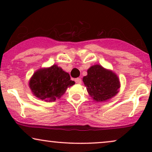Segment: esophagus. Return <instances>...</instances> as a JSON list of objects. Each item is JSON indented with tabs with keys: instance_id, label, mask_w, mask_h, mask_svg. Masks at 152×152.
<instances>
[{
	"instance_id": "1",
	"label": "esophagus",
	"mask_w": 152,
	"mask_h": 152,
	"mask_svg": "<svg viewBox=\"0 0 152 152\" xmlns=\"http://www.w3.org/2000/svg\"><path fill=\"white\" fill-rule=\"evenodd\" d=\"M75 82H76V83H78V84H81V82H82L81 78H76V79H75Z\"/></svg>"
}]
</instances>
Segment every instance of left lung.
Here are the masks:
<instances>
[{
  "label": "left lung",
  "mask_w": 152,
  "mask_h": 152,
  "mask_svg": "<svg viewBox=\"0 0 152 152\" xmlns=\"http://www.w3.org/2000/svg\"><path fill=\"white\" fill-rule=\"evenodd\" d=\"M83 81L89 95L96 102H105L118 92L120 82L112 71L107 70L100 65L91 66Z\"/></svg>",
  "instance_id": "1"
}]
</instances>
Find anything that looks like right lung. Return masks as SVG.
Instances as JSON below:
<instances>
[{"instance_id": "obj_1", "label": "right lung", "mask_w": 152, "mask_h": 152, "mask_svg": "<svg viewBox=\"0 0 152 152\" xmlns=\"http://www.w3.org/2000/svg\"><path fill=\"white\" fill-rule=\"evenodd\" d=\"M75 84L68 73L57 65L41 69L34 73L29 81L31 91L45 102H54L66 92L68 87Z\"/></svg>"}]
</instances>
